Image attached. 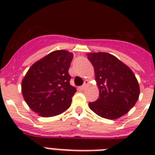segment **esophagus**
<instances>
[{
  "instance_id": "34e87169",
  "label": "esophagus",
  "mask_w": 155,
  "mask_h": 155,
  "mask_svg": "<svg viewBox=\"0 0 155 155\" xmlns=\"http://www.w3.org/2000/svg\"><path fill=\"white\" fill-rule=\"evenodd\" d=\"M87 85H88V80H85L84 83V84H83L82 86L80 87V88H81L82 90H84Z\"/></svg>"
}]
</instances>
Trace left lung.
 Listing matches in <instances>:
<instances>
[{
	"mask_svg": "<svg viewBox=\"0 0 155 155\" xmlns=\"http://www.w3.org/2000/svg\"><path fill=\"white\" fill-rule=\"evenodd\" d=\"M95 71L99 98L88 106L106 119H117L132 108L139 97L140 88L131 69L117 57L105 52L87 54Z\"/></svg>",
	"mask_w": 155,
	"mask_h": 155,
	"instance_id": "1",
	"label": "left lung"
}]
</instances>
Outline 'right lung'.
<instances>
[{"label": "right lung", "instance_id": "right-lung-1", "mask_svg": "<svg viewBox=\"0 0 155 155\" xmlns=\"http://www.w3.org/2000/svg\"><path fill=\"white\" fill-rule=\"evenodd\" d=\"M72 58L73 54L64 50L52 51L35 62L23 78L24 100L41 117L59 115L71 106L76 92L69 82Z\"/></svg>", "mask_w": 155, "mask_h": 155}]
</instances>
